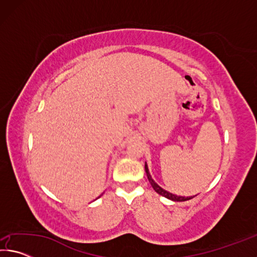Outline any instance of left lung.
<instances>
[{
  "label": "left lung",
  "mask_w": 257,
  "mask_h": 257,
  "mask_svg": "<svg viewBox=\"0 0 257 257\" xmlns=\"http://www.w3.org/2000/svg\"><path fill=\"white\" fill-rule=\"evenodd\" d=\"M145 171H146V175H147V178H149V181H150V184H151V186L153 187V189L156 191V193L158 194H160L161 196H163V197H167L168 199H171V201H175V202H185V201H188V199H191L193 197H195L196 196V195H195V196H190V197H185V196H177V195H175V194H172V193H169V191H167V190H164L163 188H161V187L156 184V182L152 179V177H151V173H150V171H149V167H147V164L145 163Z\"/></svg>",
  "instance_id": "left-lung-1"
}]
</instances>
